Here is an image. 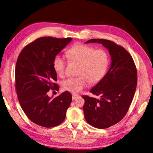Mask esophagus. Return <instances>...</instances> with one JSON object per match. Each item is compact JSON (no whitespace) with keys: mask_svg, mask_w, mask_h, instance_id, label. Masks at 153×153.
<instances>
[{"mask_svg":"<svg viewBox=\"0 0 153 153\" xmlns=\"http://www.w3.org/2000/svg\"><path fill=\"white\" fill-rule=\"evenodd\" d=\"M73 97V100H75L77 97H78V95H72Z\"/></svg>","mask_w":153,"mask_h":153,"instance_id":"esophagus-1","label":"esophagus"}]
</instances>
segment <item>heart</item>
<instances>
[{
  "label": "heart",
  "instance_id": "obj_1",
  "mask_svg": "<svg viewBox=\"0 0 153 153\" xmlns=\"http://www.w3.org/2000/svg\"><path fill=\"white\" fill-rule=\"evenodd\" d=\"M69 58L80 64L76 77H70L63 82L64 90L79 94L88 87L89 82L97 84L105 77L109 65V57L104 50H96L94 47L77 44L67 51ZM66 62L64 56L58 55L53 60V68L60 77L66 74Z\"/></svg>",
  "mask_w": 153,
  "mask_h": 153
}]
</instances>
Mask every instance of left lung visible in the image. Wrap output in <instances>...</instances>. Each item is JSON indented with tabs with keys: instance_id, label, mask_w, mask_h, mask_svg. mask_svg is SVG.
Here are the masks:
<instances>
[{
	"instance_id": "left-lung-1",
	"label": "left lung",
	"mask_w": 153,
	"mask_h": 153,
	"mask_svg": "<svg viewBox=\"0 0 153 153\" xmlns=\"http://www.w3.org/2000/svg\"><path fill=\"white\" fill-rule=\"evenodd\" d=\"M98 43L108 49L111 56L109 70L100 82L90 91L100 99L82 96L86 121L103 129L123 119L133 100L137 84V73L134 59L127 51L111 40L90 39L85 42Z\"/></svg>"
}]
</instances>
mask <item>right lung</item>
<instances>
[{"instance_id":"add662e5","label":"right lung","mask_w":153,"mask_h":153,"mask_svg":"<svg viewBox=\"0 0 153 153\" xmlns=\"http://www.w3.org/2000/svg\"><path fill=\"white\" fill-rule=\"evenodd\" d=\"M72 38L40 37L26 45L19 53L15 68V86L24 113L33 123L45 127L62 123L72 95L66 91L56 98L48 97L50 89L58 90L54 81L55 57Z\"/></svg>"}]
</instances>
